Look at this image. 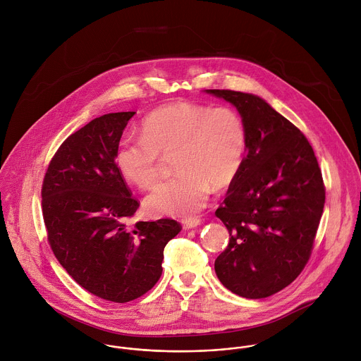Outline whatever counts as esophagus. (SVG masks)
Masks as SVG:
<instances>
[{"mask_svg": "<svg viewBox=\"0 0 361 361\" xmlns=\"http://www.w3.org/2000/svg\"><path fill=\"white\" fill-rule=\"evenodd\" d=\"M200 219L197 217H193V219H185L182 220V227L183 230H192V228H196L197 226H200Z\"/></svg>", "mask_w": 361, "mask_h": 361, "instance_id": "34e87169", "label": "esophagus"}]
</instances>
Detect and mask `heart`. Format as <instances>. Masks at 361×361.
Returning <instances> with one entry per match:
<instances>
[{
    "mask_svg": "<svg viewBox=\"0 0 361 361\" xmlns=\"http://www.w3.org/2000/svg\"><path fill=\"white\" fill-rule=\"evenodd\" d=\"M246 127L231 108L173 102L154 109L141 123V137L123 138L115 162L121 176L149 189L159 176L161 155L173 154L178 175L145 199L151 216L189 217L200 212L212 189H226L240 175Z\"/></svg>",
    "mask_w": 361,
    "mask_h": 361,
    "instance_id": "heart-1",
    "label": "heart"
}]
</instances>
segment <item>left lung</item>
Wrapping results in <instances>:
<instances>
[{
  "instance_id": "left-lung-1",
  "label": "left lung",
  "mask_w": 361,
  "mask_h": 361,
  "mask_svg": "<svg viewBox=\"0 0 361 361\" xmlns=\"http://www.w3.org/2000/svg\"><path fill=\"white\" fill-rule=\"evenodd\" d=\"M238 111L246 155L216 216L230 243L214 269L226 288L264 298L293 283L305 267L324 213L325 188L305 135L264 99L230 90H206Z\"/></svg>"
}]
</instances>
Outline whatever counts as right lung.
I'll list each match as a JSON object with an SVG mask.
<instances>
[{
    "label": "right lung",
    "instance_id": "obj_1",
    "mask_svg": "<svg viewBox=\"0 0 361 361\" xmlns=\"http://www.w3.org/2000/svg\"><path fill=\"white\" fill-rule=\"evenodd\" d=\"M134 114H108L71 134L42 186L47 240L60 264L91 294L121 304L155 286L164 247L182 230L171 219L128 224L140 204L115 154Z\"/></svg>",
    "mask_w": 361,
    "mask_h": 361
}]
</instances>
